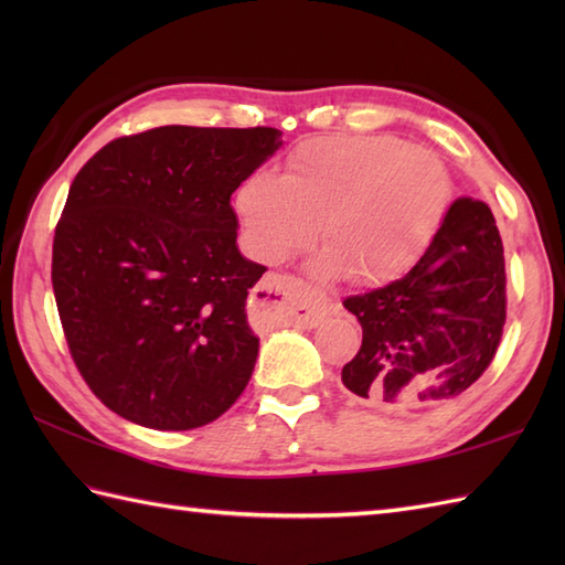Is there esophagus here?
<instances>
[{"label":"esophagus","mask_w":565,"mask_h":565,"mask_svg":"<svg viewBox=\"0 0 565 565\" xmlns=\"http://www.w3.org/2000/svg\"><path fill=\"white\" fill-rule=\"evenodd\" d=\"M257 291L262 296L257 298V303L267 306L271 313L303 328H316L322 318H328L332 308L326 294L313 291L303 281H298L296 276L271 274Z\"/></svg>","instance_id":"obj_1"}]
</instances>
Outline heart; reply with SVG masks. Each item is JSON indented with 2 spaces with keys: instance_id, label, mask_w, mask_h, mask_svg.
<instances>
[{
  "instance_id": "obj_1",
  "label": "heart",
  "mask_w": 565,
  "mask_h": 565,
  "mask_svg": "<svg viewBox=\"0 0 565 565\" xmlns=\"http://www.w3.org/2000/svg\"><path fill=\"white\" fill-rule=\"evenodd\" d=\"M451 199V174L431 150L395 136H320L289 154L284 177H245L235 209L264 262L306 247L320 221L322 267L356 284H386L435 243Z\"/></svg>"
}]
</instances>
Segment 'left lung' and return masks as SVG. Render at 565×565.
<instances>
[{"label": "left lung", "instance_id": "1", "mask_svg": "<svg viewBox=\"0 0 565 565\" xmlns=\"http://www.w3.org/2000/svg\"><path fill=\"white\" fill-rule=\"evenodd\" d=\"M505 255L483 201L451 203L415 267L381 289L344 298L362 347L342 383L383 413L447 403L483 376L508 318Z\"/></svg>", "mask_w": 565, "mask_h": 565}]
</instances>
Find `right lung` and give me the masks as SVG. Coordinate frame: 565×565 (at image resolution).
Returning <instances> with one entry per match:
<instances>
[{
	"label": "right lung",
	"mask_w": 565,
	"mask_h": 565,
	"mask_svg": "<svg viewBox=\"0 0 565 565\" xmlns=\"http://www.w3.org/2000/svg\"><path fill=\"white\" fill-rule=\"evenodd\" d=\"M281 130L162 126L77 172L53 237V294L72 362L97 398L150 429L213 423L245 391L259 338L231 196Z\"/></svg>",
	"instance_id": "1"
}]
</instances>
